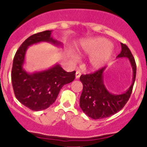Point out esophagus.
I'll list each match as a JSON object with an SVG mask.
<instances>
[{"mask_svg": "<svg viewBox=\"0 0 147 147\" xmlns=\"http://www.w3.org/2000/svg\"><path fill=\"white\" fill-rule=\"evenodd\" d=\"M80 76H81L80 71H76V79H79V78L80 77Z\"/></svg>", "mask_w": 147, "mask_h": 147, "instance_id": "esophagus-1", "label": "esophagus"}]
</instances>
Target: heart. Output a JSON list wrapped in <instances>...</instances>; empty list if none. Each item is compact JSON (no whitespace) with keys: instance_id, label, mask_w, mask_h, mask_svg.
<instances>
[{"instance_id":"heart-1","label":"heart","mask_w":147,"mask_h":147,"mask_svg":"<svg viewBox=\"0 0 147 147\" xmlns=\"http://www.w3.org/2000/svg\"><path fill=\"white\" fill-rule=\"evenodd\" d=\"M78 51L82 55H90L88 66L90 70L96 71L104 66L111 58L113 47L107 39L97 37L83 40Z\"/></svg>"}]
</instances>
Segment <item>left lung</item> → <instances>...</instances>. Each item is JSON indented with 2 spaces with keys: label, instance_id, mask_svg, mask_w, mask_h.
<instances>
[{
  "label": "left lung",
  "instance_id": "8db88e82",
  "mask_svg": "<svg viewBox=\"0 0 147 147\" xmlns=\"http://www.w3.org/2000/svg\"><path fill=\"white\" fill-rule=\"evenodd\" d=\"M121 44V53L117 58H128L133 69V82L129 89L121 94H113L106 89L103 82V72L105 67L93 74H82L80 81L83 90L80 97V107L84 113L92 119L107 118L119 112L125 106L131 97L136 74L135 59L128 46Z\"/></svg>",
  "mask_w": 147,
  "mask_h": 147
}]
</instances>
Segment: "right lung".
I'll return each instance as SVG.
<instances>
[{
	"mask_svg": "<svg viewBox=\"0 0 147 147\" xmlns=\"http://www.w3.org/2000/svg\"><path fill=\"white\" fill-rule=\"evenodd\" d=\"M51 32L44 31L28 37L21 45L13 58L11 82L15 96L22 105L34 111L45 110L53 104L61 88L75 79L76 71L66 72L58 64L34 74H29L23 68L29 46L41 42L61 45L51 37Z\"/></svg>",
	"mask_w": 147,
	"mask_h": 147,
	"instance_id": "1",
	"label": "right lung"
}]
</instances>
